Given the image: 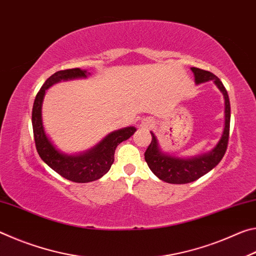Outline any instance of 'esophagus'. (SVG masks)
<instances>
[{"label": "esophagus", "instance_id": "1", "mask_svg": "<svg viewBox=\"0 0 256 256\" xmlns=\"http://www.w3.org/2000/svg\"><path fill=\"white\" fill-rule=\"evenodd\" d=\"M140 126L142 128H151L152 126V122H151V120H144L141 122V125Z\"/></svg>", "mask_w": 256, "mask_h": 256}]
</instances>
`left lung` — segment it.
Segmentation results:
<instances>
[{
  "mask_svg": "<svg viewBox=\"0 0 256 256\" xmlns=\"http://www.w3.org/2000/svg\"><path fill=\"white\" fill-rule=\"evenodd\" d=\"M196 78V84H200L206 81H214L224 98V128L222 136L216 146L210 152L196 156L193 158H180L162 152L158 144V140L151 132L152 140L144 152V159L151 172L166 183L186 184L200 178L220 162L227 150L230 126V102L227 90L218 76L209 71L198 68H190Z\"/></svg>",
  "mask_w": 256,
  "mask_h": 256,
  "instance_id": "left-lung-1",
  "label": "left lung"
}]
</instances>
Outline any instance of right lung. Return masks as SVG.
Returning <instances> with one entry per match:
<instances>
[{"mask_svg":"<svg viewBox=\"0 0 256 256\" xmlns=\"http://www.w3.org/2000/svg\"><path fill=\"white\" fill-rule=\"evenodd\" d=\"M88 74L90 73L81 68L58 71L45 81L34 98L32 106V122L38 154L52 170L74 183H88V182L97 180L105 175L114 162L116 146L120 142L128 140L136 131L134 126L118 130L108 134L94 148L78 154H64L52 144L50 138L45 132L42 120V105L46 90L62 80L80 79V78H86Z\"/></svg>","mask_w":256,"mask_h":256,"instance_id":"1","label":"right lung"}]
</instances>
